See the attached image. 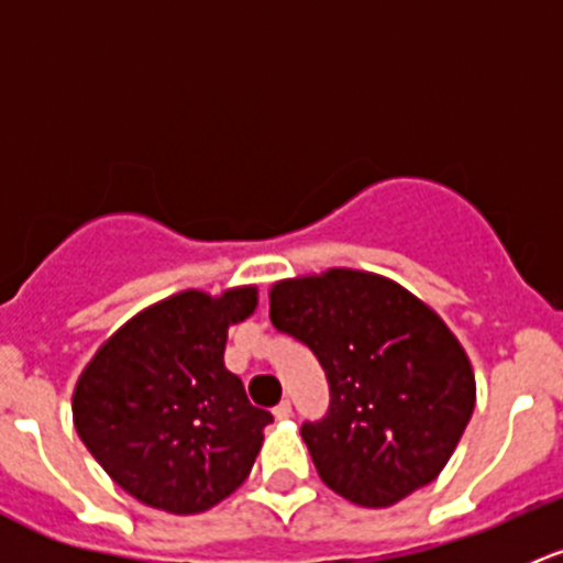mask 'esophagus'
<instances>
[{
  "instance_id": "34e87169",
  "label": "esophagus",
  "mask_w": 563,
  "mask_h": 563,
  "mask_svg": "<svg viewBox=\"0 0 563 563\" xmlns=\"http://www.w3.org/2000/svg\"><path fill=\"white\" fill-rule=\"evenodd\" d=\"M272 413H275L277 419H288V417H291V402H288V400L277 402V406H275V411H272Z\"/></svg>"
}]
</instances>
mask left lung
<instances>
[{"instance_id":"obj_1","label":"left lung","mask_w":563,"mask_h":563,"mask_svg":"<svg viewBox=\"0 0 563 563\" xmlns=\"http://www.w3.org/2000/svg\"><path fill=\"white\" fill-rule=\"evenodd\" d=\"M269 318L327 373V417L302 424L323 485L378 509L441 474L476 384L463 345L422 299L382 275L329 269L275 283Z\"/></svg>"}]
</instances>
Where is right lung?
I'll return each mask as SVG.
<instances>
[{"label": "right lung", "instance_id": "add662e5", "mask_svg": "<svg viewBox=\"0 0 563 563\" xmlns=\"http://www.w3.org/2000/svg\"><path fill=\"white\" fill-rule=\"evenodd\" d=\"M255 286L181 291L130 318L73 391V422L106 474L141 504L207 512L247 479L272 413L225 371V340Z\"/></svg>", "mask_w": 563, "mask_h": 563}]
</instances>
